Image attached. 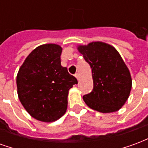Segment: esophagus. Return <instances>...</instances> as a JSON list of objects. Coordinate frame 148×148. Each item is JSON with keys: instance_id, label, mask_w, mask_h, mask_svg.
Masks as SVG:
<instances>
[{"instance_id": "34e87169", "label": "esophagus", "mask_w": 148, "mask_h": 148, "mask_svg": "<svg viewBox=\"0 0 148 148\" xmlns=\"http://www.w3.org/2000/svg\"><path fill=\"white\" fill-rule=\"evenodd\" d=\"M75 77H76V78H77V81L80 80V75H79V74H75Z\"/></svg>"}]
</instances>
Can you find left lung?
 Here are the masks:
<instances>
[{
    "label": "left lung",
    "instance_id": "obj_1",
    "mask_svg": "<svg viewBox=\"0 0 148 148\" xmlns=\"http://www.w3.org/2000/svg\"><path fill=\"white\" fill-rule=\"evenodd\" d=\"M77 49L92 70L93 89L83 96L85 103L103 113L118 111L127 101L132 84L121 55L114 47L101 41L78 45Z\"/></svg>",
    "mask_w": 148,
    "mask_h": 148
}]
</instances>
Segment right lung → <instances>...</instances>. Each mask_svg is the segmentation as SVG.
I'll return each mask as SVG.
<instances>
[{"instance_id":"add662e5","label":"right lung","mask_w":148,"mask_h":148,"mask_svg":"<svg viewBox=\"0 0 148 148\" xmlns=\"http://www.w3.org/2000/svg\"><path fill=\"white\" fill-rule=\"evenodd\" d=\"M61 46L42 44L31 52L16 76L17 94L26 111L42 122H53L67 109L69 90L77 79L61 66Z\"/></svg>"}]
</instances>
